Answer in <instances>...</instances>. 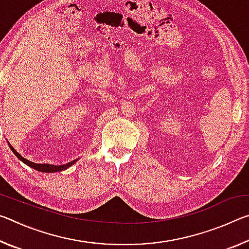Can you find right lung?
<instances>
[{
  "label": "right lung",
  "mask_w": 249,
  "mask_h": 249,
  "mask_svg": "<svg viewBox=\"0 0 249 249\" xmlns=\"http://www.w3.org/2000/svg\"><path fill=\"white\" fill-rule=\"evenodd\" d=\"M8 142V141H6ZM8 146H10L11 150L13 151V154L18 157L20 161L24 162L25 165H27L28 167L33 168V169H35L37 171H40V172H47V174H50V172H60V171H64L66 169H68L70 166H72L74 162H77L78 159L73 160V161H70L68 163H65V165H50V163H36V162H33V161H29L26 158H24L23 156H20L18 151H16L13 146H12L10 142H8Z\"/></svg>",
  "instance_id": "obj_1"
}]
</instances>
